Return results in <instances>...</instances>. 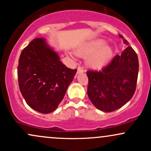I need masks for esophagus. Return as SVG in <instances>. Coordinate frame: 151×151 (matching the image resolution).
I'll use <instances>...</instances> for the list:
<instances>
[{"instance_id": "1", "label": "esophagus", "mask_w": 151, "mask_h": 151, "mask_svg": "<svg viewBox=\"0 0 151 151\" xmlns=\"http://www.w3.org/2000/svg\"><path fill=\"white\" fill-rule=\"evenodd\" d=\"M83 71H84V69H83V67L81 66H78V71H77V73H83Z\"/></svg>"}]
</instances>
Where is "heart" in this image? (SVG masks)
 <instances>
[{
    "label": "heart",
    "instance_id": "1",
    "mask_svg": "<svg viewBox=\"0 0 151 151\" xmlns=\"http://www.w3.org/2000/svg\"><path fill=\"white\" fill-rule=\"evenodd\" d=\"M103 40H95L89 42L77 51L80 56H88L87 63L94 68L102 67L113 56V50L109 46L104 45Z\"/></svg>",
    "mask_w": 151,
    "mask_h": 151
}]
</instances>
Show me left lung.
I'll use <instances>...</instances> for the list:
<instances>
[{
    "mask_svg": "<svg viewBox=\"0 0 151 151\" xmlns=\"http://www.w3.org/2000/svg\"><path fill=\"white\" fill-rule=\"evenodd\" d=\"M119 37L126 45H129L122 35ZM138 73V56L132 47L128 46L121 55H116L102 70L87 71L90 101L95 107L105 112L119 109L134 95Z\"/></svg>",
    "mask_w": 151,
    "mask_h": 151,
    "instance_id": "obj_1",
    "label": "left lung"
}]
</instances>
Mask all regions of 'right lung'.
Returning a JSON list of instances; mask_svg holds the SVG:
<instances>
[{
    "mask_svg": "<svg viewBox=\"0 0 151 151\" xmlns=\"http://www.w3.org/2000/svg\"><path fill=\"white\" fill-rule=\"evenodd\" d=\"M77 69L66 67L45 40L36 38L23 49L17 67L19 90L35 111L49 114L56 110Z\"/></svg>",
    "mask_w": 151,
    "mask_h": 151,
    "instance_id": "obj_1",
    "label": "right lung"
}]
</instances>
